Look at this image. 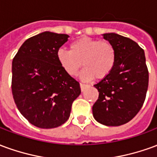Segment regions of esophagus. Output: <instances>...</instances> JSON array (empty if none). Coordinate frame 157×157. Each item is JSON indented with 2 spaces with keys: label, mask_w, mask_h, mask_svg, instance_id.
I'll return each mask as SVG.
<instances>
[{
  "label": "esophagus",
  "mask_w": 157,
  "mask_h": 157,
  "mask_svg": "<svg viewBox=\"0 0 157 157\" xmlns=\"http://www.w3.org/2000/svg\"><path fill=\"white\" fill-rule=\"evenodd\" d=\"M80 86H81V90L83 92V91L85 90L86 87H87V85H85V84H82V83H81V84H80Z\"/></svg>",
  "instance_id": "obj_1"
}]
</instances>
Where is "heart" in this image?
<instances>
[{
  "mask_svg": "<svg viewBox=\"0 0 157 157\" xmlns=\"http://www.w3.org/2000/svg\"><path fill=\"white\" fill-rule=\"evenodd\" d=\"M116 59L113 45L87 37L72 42L70 51L60 48L57 52L59 64L68 75L74 76L82 65L85 67L81 72V78L85 82L108 77L115 66Z\"/></svg>",
  "mask_w": 157,
  "mask_h": 157,
  "instance_id": "1",
  "label": "heart"
}]
</instances>
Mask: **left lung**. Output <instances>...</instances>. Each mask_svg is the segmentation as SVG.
<instances>
[{
    "label": "left lung",
    "mask_w": 157,
    "mask_h": 157,
    "mask_svg": "<svg viewBox=\"0 0 157 157\" xmlns=\"http://www.w3.org/2000/svg\"><path fill=\"white\" fill-rule=\"evenodd\" d=\"M102 37L115 48L117 59L112 73L94 85L99 96L92 113L102 124L119 126L141 109L148 89V69L145 52L137 43L114 33Z\"/></svg>",
    "instance_id": "obj_1"
}]
</instances>
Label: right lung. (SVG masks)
I'll return each mask as SVG.
<instances>
[{
  "mask_svg": "<svg viewBox=\"0 0 157 157\" xmlns=\"http://www.w3.org/2000/svg\"><path fill=\"white\" fill-rule=\"evenodd\" d=\"M67 34L43 32L27 39L12 61V96L33 125L53 128L68 120L73 101L81 94L78 82L61 68L59 48Z\"/></svg>",
  "mask_w": 157,
  "mask_h": 157,
  "instance_id": "obj_1",
  "label": "right lung"
}]
</instances>
